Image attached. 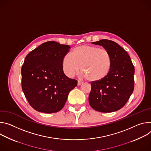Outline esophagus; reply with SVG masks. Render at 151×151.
<instances>
[{"label":"esophagus","instance_id":"34e87169","mask_svg":"<svg viewBox=\"0 0 151 151\" xmlns=\"http://www.w3.org/2000/svg\"><path fill=\"white\" fill-rule=\"evenodd\" d=\"M83 83V82H82V81H78V82H77V85H78V86H80V85H82Z\"/></svg>","mask_w":151,"mask_h":151}]
</instances>
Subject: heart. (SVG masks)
<instances>
[{
    "instance_id": "heart-1",
    "label": "heart",
    "mask_w": 151,
    "mask_h": 151,
    "mask_svg": "<svg viewBox=\"0 0 151 151\" xmlns=\"http://www.w3.org/2000/svg\"><path fill=\"white\" fill-rule=\"evenodd\" d=\"M62 68L65 74L72 77L80 69L83 77L96 82L103 80L110 74L112 58L108 50L99 47L82 45L74 48L70 55L63 57Z\"/></svg>"
}]
</instances>
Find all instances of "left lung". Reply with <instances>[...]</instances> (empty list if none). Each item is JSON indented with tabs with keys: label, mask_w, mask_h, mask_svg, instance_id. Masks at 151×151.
I'll list each match as a JSON object with an SVG mask.
<instances>
[{
	"label": "left lung",
	"mask_w": 151,
	"mask_h": 151,
	"mask_svg": "<svg viewBox=\"0 0 151 151\" xmlns=\"http://www.w3.org/2000/svg\"><path fill=\"white\" fill-rule=\"evenodd\" d=\"M92 43L102 45L110 52L112 67L105 79L91 83L89 104L100 112L117 111L125 105L133 92L134 67L127 52L116 42L101 40Z\"/></svg>",
	"instance_id": "1"
}]
</instances>
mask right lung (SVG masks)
Segmentation results:
<instances>
[{
  "instance_id": "1",
  "label": "right lung",
  "mask_w": 151,
  "mask_h": 151,
  "mask_svg": "<svg viewBox=\"0 0 151 151\" xmlns=\"http://www.w3.org/2000/svg\"><path fill=\"white\" fill-rule=\"evenodd\" d=\"M68 45L45 42L30 52L22 67V87L29 104L35 110L52 113L65 106L69 92L77 81L63 73V57Z\"/></svg>"
}]
</instances>
